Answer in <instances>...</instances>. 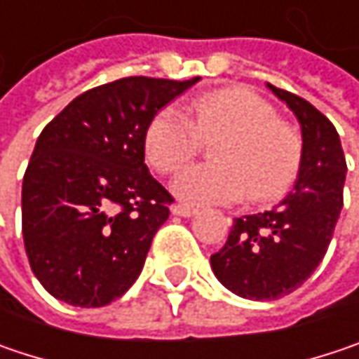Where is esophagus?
I'll return each mask as SVG.
<instances>
[{
	"instance_id": "obj_1",
	"label": "esophagus",
	"mask_w": 359,
	"mask_h": 359,
	"mask_svg": "<svg viewBox=\"0 0 359 359\" xmlns=\"http://www.w3.org/2000/svg\"><path fill=\"white\" fill-rule=\"evenodd\" d=\"M171 212H173L175 217H192V215H196V208H194V206H188V204H175V206L171 208Z\"/></svg>"
}]
</instances>
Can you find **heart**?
<instances>
[{"instance_id":"1","label":"heart","mask_w":359,"mask_h":359,"mask_svg":"<svg viewBox=\"0 0 359 359\" xmlns=\"http://www.w3.org/2000/svg\"><path fill=\"white\" fill-rule=\"evenodd\" d=\"M218 137L212 157L218 163L184 169L171 192L188 204H231L251 192L271 200L288 190L300 165V139L278 120L268 100L247 88L210 91L188 104L186 114L167 106L151 120L144 135L147 161L173 173L192 161L202 139Z\"/></svg>"}]
</instances>
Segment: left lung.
Instances as JSON below:
<instances>
[{
  "mask_svg": "<svg viewBox=\"0 0 359 359\" xmlns=\"http://www.w3.org/2000/svg\"><path fill=\"white\" fill-rule=\"evenodd\" d=\"M268 88L302 126L294 188L271 210L235 218L224 247L210 255L224 288L249 300H276L300 288L317 269L344 208L346 155L331 120L304 97Z\"/></svg>",
  "mask_w": 359,
  "mask_h": 359,
  "instance_id": "8db88e82",
  "label": "left lung"
}]
</instances>
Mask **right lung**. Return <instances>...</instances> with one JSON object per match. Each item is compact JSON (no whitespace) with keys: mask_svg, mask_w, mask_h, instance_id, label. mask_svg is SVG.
I'll return each mask as SVG.
<instances>
[{"mask_svg":"<svg viewBox=\"0 0 359 359\" xmlns=\"http://www.w3.org/2000/svg\"><path fill=\"white\" fill-rule=\"evenodd\" d=\"M198 79L122 77L83 91L44 126L24 173L22 235L48 294L95 309L135 284L173 204L144 165V135Z\"/></svg>","mask_w":359,"mask_h":359,"instance_id":"1","label":"right lung"}]
</instances>
